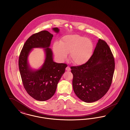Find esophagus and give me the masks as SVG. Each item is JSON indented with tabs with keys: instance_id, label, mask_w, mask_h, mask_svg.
<instances>
[{
	"instance_id": "1",
	"label": "esophagus",
	"mask_w": 130,
	"mask_h": 130,
	"mask_svg": "<svg viewBox=\"0 0 130 130\" xmlns=\"http://www.w3.org/2000/svg\"><path fill=\"white\" fill-rule=\"evenodd\" d=\"M66 70L67 71H71V68L69 66H67L66 68Z\"/></svg>"
}]
</instances>
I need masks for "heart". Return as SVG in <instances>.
<instances>
[{
    "instance_id": "heart-1",
    "label": "heart",
    "mask_w": 130,
    "mask_h": 130,
    "mask_svg": "<svg viewBox=\"0 0 130 130\" xmlns=\"http://www.w3.org/2000/svg\"><path fill=\"white\" fill-rule=\"evenodd\" d=\"M93 44L89 38L78 35H69L62 37L60 43L56 42L53 51L56 58L62 61L66 59L68 53L72 62L82 65L88 61L93 53Z\"/></svg>"
}]
</instances>
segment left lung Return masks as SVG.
<instances>
[{
	"label": "left lung",
	"instance_id": "obj_1",
	"mask_svg": "<svg viewBox=\"0 0 130 130\" xmlns=\"http://www.w3.org/2000/svg\"><path fill=\"white\" fill-rule=\"evenodd\" d=\"M115 67L111 50L105 41L99 39L88 61L71 67L73 89L76 96L87 103L101 99L111 85Z\"/></svg>",
	"mask_w": 130,
	"mask_h": 130
}]
</instances>
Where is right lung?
Instances as JSON below:
<instances>
[{
    "instance_id": "1",
    "label": "right lung",
    "mask_w": 130,
    "mask_h": 130,
    "mask_svg": "<svg viewBox=\"0 0 130 130\" xmlns=\"http://www.w3.org/2000/svg\"><path fill=\"white\" fill-rule=\"evenodd\" d=\"M53 30L58 33L59 29ZM53 35L48 31H42L31 36L23 47L19 55V69L24 87L27 93L34 99L46 101L56 92L57 84L64 74L67 65L53 61V54L50 48ZM33 48H44L45 61L39 69L31 68L28 56Z\"/></svg>"
}]
</instances>
